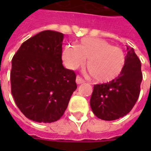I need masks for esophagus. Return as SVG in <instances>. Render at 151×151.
<instances>
[{
	"mask_svg": "<svg viewBox=\"0 0 151 151\" xmlns=\"http://www.w3.org/2000/svg\"><path fill=\"white\" fill-rule=\"evenodd\" d=\"M84 80L81 78V76H77V77H76V83H77V84H82V83H84Z\"/></svg>",
	"mask_w": 151,
	"mask_h": 151,
	"instance_id": "obj_1",
	"label": "esophagus"
}]
</instances>
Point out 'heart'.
I'll return each mask as SVG.
<instances>
[{
    "mask_svg": "<svg viewBox=\"0 0 151 151\" xmlns=\"http://www.w3.org/2000/svg\"><path fill=\"white\" fill-rule=\"evenodd\" d=\"M86 66L98 83L111 82L122 75L126 65V57L122 50L101 38H82L77 46L66 45L63 60L69 69Z\"/></svg>",
    "mask_w": 151,
    "mask_h": 151,
    "instance_id": "heart-1",
    "label": "heart"
}]
</instances>
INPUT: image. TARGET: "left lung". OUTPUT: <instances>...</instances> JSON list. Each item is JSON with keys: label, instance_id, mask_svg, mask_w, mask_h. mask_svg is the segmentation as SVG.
<instances>
[{"label": "left lung", "instance_id": "8db88e82", "mask_svg": "<svg viewBox=\"0 0 151 151\" xmlns=\"http://www.w3.org/2000/svg\"><path fill=\"white\" fill-rule=\"evenodd\" d=\"M126 65L119 78L94 86L90 105L98 119L112 121L129 113L139 98L142 81L141 63L131 47H127Z\"/></svg>", "mask_w": 151, "mask_h": 151}]
</instances>
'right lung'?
I'll return each mask as SVG.
<instances>
[{"label":"right lung","instance_id":"add662e5","mask_svg":"<svg viewBox=\"0 0 151 151\" xmlns=\"http://www.w3.org/2000/svg\"><path fill=\"white\" fill-rule=\"evenodd\" d=\"M64 34L46 30L28 38L12 60V94L27 119L53 123L66 110L77 88L76 76L62 65Z\"/></svg>","mask_w":151,"mask_h":151}]
</instances>
